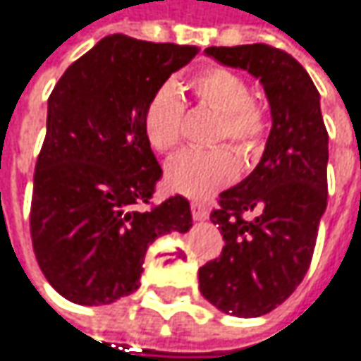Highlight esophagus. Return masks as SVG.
Listing matches in <instances>:
<instances>
[{"label": "esophagus", "instance_id": "34e87169", "mask_svg": "<svg viewBox=\"0 0 361 361\" xmlns=\"http://www.w3.org/2000/svg\"><path fill=\"white\" fill-rule=\"evenodd\" d=\"M190 213H192V217H195L197 221H205L209 217L207 207H205L203 203H197V201L190 203Z\"/></svg>", "mask_w": 361, "mask_h": 361}]
</instances>
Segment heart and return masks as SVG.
<instances>
[{"mask_svg":"<svg viewBox=\"0 0 361 361\" xmlns=\"http://www.w3.org/2000/svg\"><path fill=\"white\" fill-rule=\"evenodd\" d=\"M195 101L219 116L215 140H227L243 160L260 152L268 118L258 103L252 101L250 85L242 75L209 66L189 81ZM144 134L152 150L172 152L183 135V101L172 85L160 87L144 111ZM238 174V158L229 148L187 150L166 166L169 189L189 199H207L229 185Z\"/></svg>","mask_w":361,"mask_h":361,"instance_id":"b5f03b06","label":"heart"}]
</instances>
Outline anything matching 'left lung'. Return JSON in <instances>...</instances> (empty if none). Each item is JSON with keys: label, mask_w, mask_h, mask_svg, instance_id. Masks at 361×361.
Returning a JSON list of instances; mask_svg holds the SVG:
<instances>
[{"label": "left lung", "mask_w": 361, "mask_h": 361, "mask_svg": "<svg viewBox=\"0 0 361 361\" xmlns=\"http://www.w3.org/2000/svg\"><path fill=\"white\" fill-rule=\"evenodd\" d=\"M219 64L258 79L272 128L260 162L219 195L211 221L221 229V256L199 268V288L233 317L274 311L302 282L327 207L329 135L309 73L268 44L209 46Z\"/></svg>", "instance_id": "1"}]
</instances>
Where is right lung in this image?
Returning <instances> with one entry per match:
<instances>
[{
	"instance_id": "add662e5",
	"label": "right lung",
	"mask_w": 361,
	"mask_h": 361,
	"mask_svg": "<svg viewBox=\"0 0 361 361\" xmlns=\"http://www.w3.org/2000/svg\"><path fill=\"white\" fill-rule=\"evenodd\" d=\"M197 52L111 34L52 89L30 233L42 274L66 300L97 307L132 295L148 245L192 227L180 195L148 207L162 169L144 134V111Z\"/></svg>"
}]
</instances>
